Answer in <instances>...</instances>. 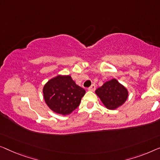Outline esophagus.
<instances>
[{"mask_svg": "<svg viewBox=\"0 0 160 160\" xmlns=\"http://www.w3.org/2000/svg\"><path fill=\"white\" fill-rule=\"evenodd\" d=\"M95 90V85L94 84H92L90 88H88V90H90V91H94Z\"/></svg>", "mask_w": 160, "mask_h": 160, "instance_id": "1", "label": "esophagus"}]
</instances>
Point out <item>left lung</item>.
I'll return each instance as SVG.
<instances>
[{
	"mask_svg": "<svg viewBox=\"0 0 160 160\" xmlns=\"http://www.w3.org/2000/svg\"><path fill=\"white\" fill-rule=\"evenodd\" d=\"M95 93L108 109L114 110L124 103L128 98L126 88L116 79L107 81L97 88Z\"/></svg>",
	"mask_w": 160,
	"mask_h": 160,
	"instance_id": "obj_1",
	"label": "left lung"
}]
</instances>
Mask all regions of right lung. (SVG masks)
I'll return each instance as SVG.
<instances>
[{
    "instance_id": "1",
    "label": "right lung",
    "mask_w": 160,
    "mask_h": 160,
    "mask_svg": "<svg viewBox=\"0 0 160 160\" xmlns=\"http://www.w3.org/2000/svg\"><path fill=\"white\" fill-rule=\"evenodd\" d=\"M85 90L70 75H58L47 82L43 88L44 101L51 110L68 115L79 106Z\"/></svg>"
}]
</instances>
